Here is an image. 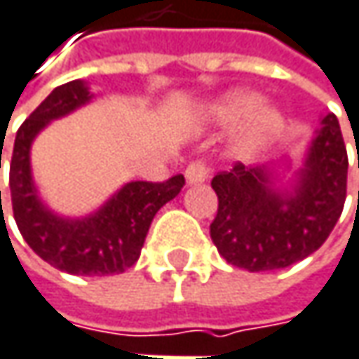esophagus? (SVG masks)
Listing matches in <instances>:
<instances>
[{
    "instance_id": "obj_1",
    "label": "esophagus",
    "mask_w": 359,
    "mask_h": 359,
    "mask_svg": "<svg viewBox=\"0 0 359 359\" xmlns=\"http://www.w3.org/2000/svg\"><path fill=\"white\" fill-rule=\"evenodd\" d=\"M208 173H210L208 165L204 161L196 159V161H192L190 165L186 167V182L188 184H202V182H206Z\"/></svg>"
}]
</instances>
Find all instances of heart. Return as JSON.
<instances>
[{
  "label": "heart",
  "instance_id": "b5f03b06",
  "mask_svg": "<svg viewBox=\"0 0 359 359\" xmlns=\"http://www.w3.org/2000/svg\"><path fill=\"white\" fill-rule=\"evenodd\" d=\"M257 106L259 97L249 91H233L212 106V120L220 126H235L243 120L233 141V153L239 157H251L262 151L282 128V118L276 110L258 108L255 111Z\"/></svg>",
  "mask_w": 359,
  "mask_h": 359
}]
</instances>
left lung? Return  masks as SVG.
<instances>
[{
    "label": "left lung",
    "instance_id": "1",
    "mask_svg": "<svg viewBox=\"0 0 359 359\" xmlns=\"http://www.w3.org/2000/svg\"><path fill=\"white\" fill-rule=\"evenodd\" d=\"M320 124L290 190L273 188L268 167L235 163L212 177L218 210L210 237L231 266L288 268L331 235L346 204L347 151L337 116L329 112Z\"/></svg>",
    "mask_w": 359,
    "mask_h": 359
}]
</instances>
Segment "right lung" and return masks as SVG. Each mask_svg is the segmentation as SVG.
Returning a JSON list of instances; mask_svg holds the SVG:
<instances>
[{"mask_svg":"<svg viewBox=\"0 0 359 359\" xmlns=\"http://www.w3.org/2000/svg\"><path fill=\"white\" fill-rule=\"evenodd\" d=\"M90 100L83 81H69L50 91L24 120L13 142L10 192L13 218L24 241L46 264L73 276H112L137 264L153 217L180 194L186 180L177 173L157 184L130 182L86 218H63L48 210L32 182L30 147L50 120L67 116Z\"/></svg>","mask_w":359,"mask_h":359,"instance_id":"1","label":"right lung"}]
</instances>
